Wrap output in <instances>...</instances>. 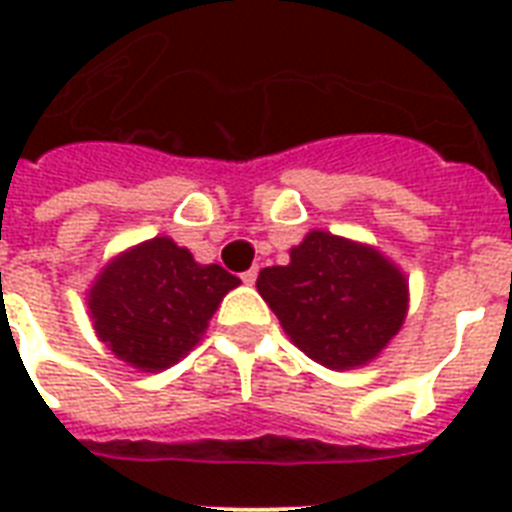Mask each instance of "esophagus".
<instances>
[{"instance_id": "esophagus-1", "label": "esophagus", "mask_w": 512, "mask_h": 512, "mask_svg": "<svg viewBox=\"0 0 512 512\" xmlns=\"http://www.w3.org/2000/svg\"><path fill=\"white\" fill-rule=\"evenodd\" d=\"M256 277H259V269L251 267L248 272H243V275H240V280H243L245 285H253V283H256Z\"/></svg>"}]
</instances>
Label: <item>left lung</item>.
I'll return each mask as SVG.
<instances>
[{"label": "left lung", "mask_w": 512, "mask_h": 512, "mask_svg": "<svg viewBox=\"0 0 512 512\" xmlns=\"http://www.w3.org/2000/svg\"><path fill=\"white\" fill-rule=\"evenodd\" d=\"M261 299L307 358L334 371L360 368L403 328L408 280L374 245L312 229L285 267L256 280Z\"/></svg>", "instance_id": "obj_1"}]
</instances>
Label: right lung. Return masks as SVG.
<instances>
[{
  "label": "right lung",
  "mask_w": 512,
  "mask_h": 512,
  "mask_svg": "<svg viewBox=\"0 0 512 512\" xmlns=\"http://www.w3.org/2000/svg\"><path fill=\"white\" fill-rule=\"evenodd\" d=\"M240 280L219 264H197L170 237L117 253L87 291L95 336L138 371H165L200 342L221 299Z\"/></svg>",
  "instance_id": "right-lung-1"
}]
</instances>
